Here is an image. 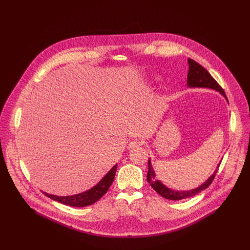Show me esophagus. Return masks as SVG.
Returning a JSON list of instances; mask_svg holds the SVG:
<instances>
[{"mask_svg":"<svg viewBox=\"0 0 250 250\" xmlns=\"http://www.w3.org/2000/svg\"><path fill=\"white\" fill-rule=\"evenodd\" d=\"M142 146V141L139 140V139H135V140H132L130 141L128 144V149H134V148H137L139 146Z\"/></svg>","mask_w":250,"mask_h":250,"instance_id":"obj_1","label":"esophagus"}]
</instances>
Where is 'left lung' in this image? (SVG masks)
Segmentation results:
<instances>
[{"instance_id":"obj_1","label":"left lung","mask_w":250,"mask_h":250,"mask_svg":"<svg viewBox=\"0 0 250 250\" xmlns=\"http://www.w3.org/2000/svg\"><path fill=\"white\" fill-rule=\"evenodd\" d=\"M188 63H189V72H188V78H187V84L189 87H200V88H209V89H213L216 91H219L222 95H224L226 97V99L228 100L225 91L223 90V88L220 86V84L213 79L210 74L208 72V71L202 66L200 65L198 62L194 61L193 59H188ZM220 167H217L216 171L213 172V174L208 178V179L200 187L190 190V191H173L167 187H165L160 181L155 179V173L153 171V168L151 166V162L150 159L148 160V173H147V182L151 185V187L162 197H164L165 199L168 200H173V201H178V200H183V199H188L191 198L197 194H199L200 192H202L203 190L207 189L211 182L215 179V177L218 173V169Z\"/></svg>"}]
</instances>
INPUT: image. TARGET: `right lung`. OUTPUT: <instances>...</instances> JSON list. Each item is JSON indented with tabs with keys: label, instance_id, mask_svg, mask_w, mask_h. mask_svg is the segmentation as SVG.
I'll list each match as a JSON object with an SVG mask.
<instances>
[{
	"label": "right lung",
	"instance_id": "obj_1",
	"mask_svg": "<svg viewBox=\"0 0 250 250\" xmlns=\"http://www.w3.org/2000/svg\"><path fill=\"white\" fill-rule=\"evenodd\" d=\"M117 164L105 174V176L103 178V179L96 185L94 186L92 189L77 194V195H73V196H65V197H58L55 195H50L47 194L45 192H43V194L56 201L59 202L63 205L66 206H70V207H87L90 206L94 203H96L98 200H100L108 190L110 189V186L112 185L114 179H115V175H116V171H117Z\"/></svg>",
	"mask_w": 250,
	"mask_h": 250
}]
</instances>
